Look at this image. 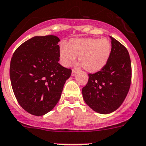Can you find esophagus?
<instances>
[{"label": "esophagus", "instance_id": "1", "mask_svg": "<svg viewBox=\"0 0 146 146\" xmlns=\"http://www.w3.org/2000/svg\"><path fill=\"white\" fill-rule=\"evenodd\" d=\"M76 74V72L75 71V70H72V76H75Z\"/></svg>", "mask_w": 146, "mask_h": 146}]
</instances>
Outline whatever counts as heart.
<instances>
[{
    "instance_id": "b5f03b06",
    "label": "heart",
    "mask_w": 146,
    "mask_h": 146,
    "mask_svg": "<svg viewBox=\"0 0 146 146\" xmlns=\"http://www.w3.org/2000/svg\"><path fill=\"white\" fill-rule=\"evenodd\" d=\"M111 52V44L106 38H73L60 50L63 65H71L78 56L84 69L91 73L97 72L105 67Z\"/></svg>"
}]
</instances>
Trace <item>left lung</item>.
Wrapping results in <instances>:
<instances>
[{"label": "left lung", "mask_w": 146, "mask_h": 146, "mask_svg": "<svg viewBox=\"0 0 146 146\" xmlns=\"http://www.w3.org/2000/svg\"><path fill=\"white\" fill-rule=\"evenodd\" d=\"M111 52L101 71L89 74L82 89L85 103L94 111L109 114L117 110L126 97L131 81V62L127 49L110 36Z\"/></svg>", "instance_id": "1"}]
</instances>
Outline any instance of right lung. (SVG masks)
I'll use <instances>...</instances> for the list:
<instances>
[{"mask_svg":"<svg viewBox=\"0 0 146 146\" xmlns=\"http://www.w3.org/2000/svg\"><path fill=\"white\" fill-rule=\"evenodd\" d=\"M60 39L35 36L17 48L10 65L13 90L21 107L34 116L52 110L72 70L60 65Z\"/></svg>","mask_w":146,"mask_h":146,"instance_id":"add662e5","label":"right lung"}]
</instances>
